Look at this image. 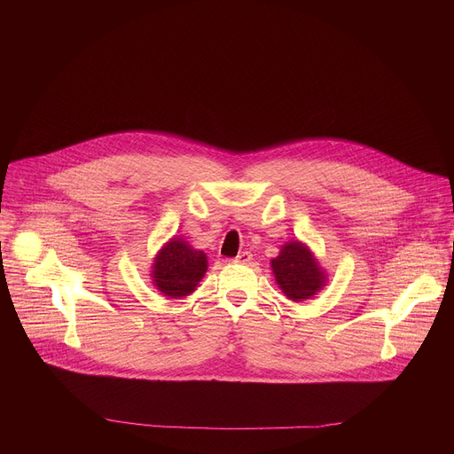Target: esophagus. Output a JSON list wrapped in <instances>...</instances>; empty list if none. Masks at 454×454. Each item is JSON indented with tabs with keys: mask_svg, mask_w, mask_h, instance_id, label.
Here are the masks:
<instances>
[{
	"mask_svg": "<svg viewBox=\"0 0 454 454\" xmlns=\"http://www.w3.org/2000/svg\"><path fill=\"white\" fill-rule=\"evenodd\" d=\"M251 258H253V254H251L249 251H240V253L233 258V261L239 262V264H247V262L251 261Z\"/></svg>",
	"mask_w": 454,
	"mask_h": 454,
	"instance_id": "34e87169",
	"label": "esophagus"
}]
</instances>
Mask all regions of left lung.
<instances>
[{"instance_id": "left-lung-1", "label": "left lung", "mask_w": 454, "mask_h": 454, "mask_svg": "<svg viewBox=\"0 0 454 454\" xmlns=\"http://www.w3.org/2000/svg\"><path fill=\"white\" fill-rule=\"evenodd\" d=\"M271 268L280 289L294 301L310 298L325 282L310 251L300 242H287L280 254L271 261Z\"/></svg>"}]
</instances>
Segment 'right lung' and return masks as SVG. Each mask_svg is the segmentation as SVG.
<instances>
[{"instance_id":"add662e5","label":"right lung","mask_w":454,"mask_h":454,"mask_svg":"<svg viewBox=\"0 0 454 454\" xmlns=\"http://www.w3.org/2000/svg\"><path fill=\"white\" fill-rule=\"evenodd\" d=\"M207 264L203 251L192 249L181 239H172L156 256L153 278L165 296L181 298L196 289L207 273Z\"/></svg>"}]
</instances>
